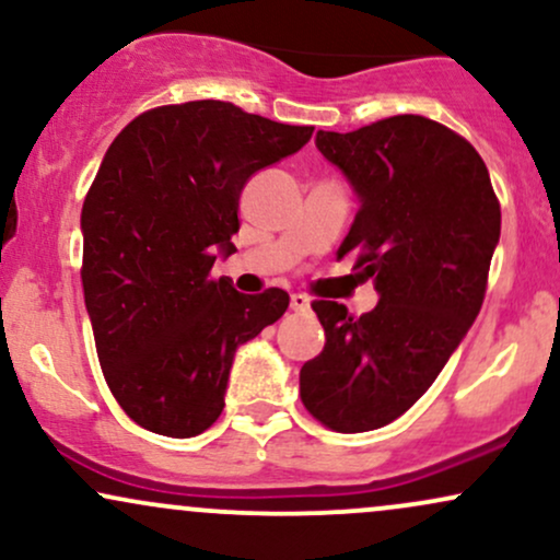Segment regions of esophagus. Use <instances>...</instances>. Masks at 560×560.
Returning a JSON list of instances; mask_svg holds the SVG:
<instances>
[{
    "label": "esophagus",
    "instance_id": "esophagus-1",
    "mask_svg": "<svg viewBox=\"0 0 560 560\" xmlns=\"http://www.w3.org/2000/svg\"><path fill=\"white\" fill-rule=\"evenodd\" d=\"M289 302H292V311H307V307H311V298L302 292H294L292 298H289Z\"/></svg>",
    "mask_w": 560,
    "mask_h": 560
}]
</instances>
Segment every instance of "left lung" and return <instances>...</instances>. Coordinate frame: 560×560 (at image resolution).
<instances>
[{"mask_svg": "<svg viewBox=\"0 0 560 560\" xmlns=\"http://www.w3.org/2000/svg\"><path fill=\"white\" fill-rule=\"evenodd\" d=\"M316 147L361 197L339 258L355 253L378 305L355 318L339 302H313L326 345L300 369V397L334 432H371L432 387L479 316L500 202L479 152L423 115L318 131Z\"/></svg>", "mask_w": 560, "mask_h": 560, "instance_id": "left-lung-1", "label": "left lung"}]
</instances>
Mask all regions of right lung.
<instances>
[{
  "instance_id": "right-lung-1",
  "label": "right lung",
  "mask_w": 560,
  "mask_h": 560,
  "mask_svg": "<svg viewBox=\"0 0 560 560\" xmlns=\"http://www.w3.org/2000/svg\"><path fill=\"white\" fill-rule=\"evenodd\" d=\"M311 137L197 100L137 115L105 152L81 210V284L102 374L139 427H213L236 347L284 316V289L242 294L210 271L234 253L247 178Z\"/></svg>"
}]
</instances>
